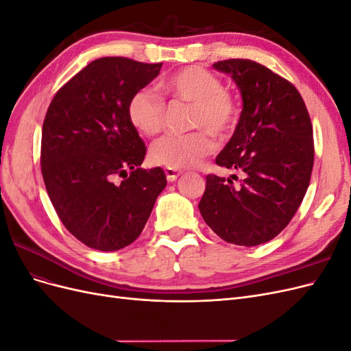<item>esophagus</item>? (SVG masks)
<instances>
[{"label": "esophagus", "mask_w": 351, "mask_h": 351, "mask_svg": "<svg viewBox=\"0 0 351 351\" xmlns=\"http://www.w3.org/2000/svg\"><path fill=\"white\" fill-rule=\"evenodd\" d=\"M180 174H182V171H177V169H173V168H165V176L168 182H176Z\"/></svg>", "instance_id": "esophagus-1"}]
</instances>
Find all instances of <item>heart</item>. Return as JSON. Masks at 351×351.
<instances>
[{"instance_id":"obj_1","label":"heart","mask_w":351,"mask_h":351,"mask_svg":"<svg viewBox=\"0 0 351 351\" xmlns=\"http://www.w3.org/2000/svg\"><path fill=\"white\" fill-rule=\"evenodd\" d=\"M161 89L176 101L192 104L189 127L196 130L158 139L149 151L154 164L173 169L195 167L214 151L212 134L224 139L234 132L239 104L215 73L200 66L183 67L165 77ZM127 115L137 132L152 137L162 130L165 105L154 90L143 88L130 97Z\"/></svg>"}]
</instances>
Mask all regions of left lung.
I'll list each match as a JSON object with an SVG mask.
<instances>
[{"mask_svg":"<svg viewBox=\"0 0 351 351\" xmlns=\"http://www.w3.org/2000/svg\"><path fill=\"white\" fill-rule=\"evenodd\" d=\"M214 69L230 74L243 98L236 132L215 162L237 169L243 180L236 187L230 178L208 174L199 210L222 240L258 246L289 226L309 187L311 117L294 84L256 61L231 58Z\"/></svg>","mask_w":351,"mask_h":351,"instance_id":"8db88e82","label":"left lung"}]
</instances>
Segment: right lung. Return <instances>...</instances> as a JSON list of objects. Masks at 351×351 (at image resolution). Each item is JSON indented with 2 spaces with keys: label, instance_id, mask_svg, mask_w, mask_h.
I'll return each instance as SVG.
<instances>
[{
  "label": "right lung",
  "instance_id": "right-lung-1",
  "mask_svg": "<svg viewBox=\"0 0 351 351\" xmlns=\"http://www.w3.org/2000/svg\"><path fill=\"white\" fill-rule=\"evenodd\" d=\"M161 66L98 58L60 88L48 107L42 177L62 224L90 249L129 246L167 186L162 168H139L146 146L127 115L132 95L152 82Z\"/></svg>",
  "mask_w": 351,
  "mask_h": 351
}]
</instances>
